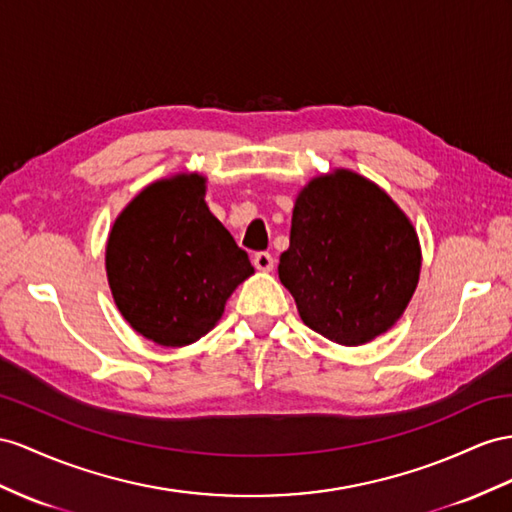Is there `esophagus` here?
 <instances>
[{
	"label": "esophagus",
	"mask_w": 512,
	"mask_h": 512,
	"mask_svg": "<svg viewBox=\"0 0 512 512\" xmlns=\"http://www.w3.org/2000/svg\"><path fill=\"white\" fill-rule=\"evenodd\" d=\"M253 264H255V268L261 270V272H270V270L274 268V257H272L270 253H257V255L253 257Z\"/></svg>",
	"instance_id": "obj_1"
}]
</instances>
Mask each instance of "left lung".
I'll list each match as a JSON object with an SVG mask.
<instances>
[{
	"label": "left lung",
	"mask_w": 512,
	"mask_h": 512,
	"mask_svg": "<svg viewBox=\"0 0 512 512\" xmlns=\"http://www.w3.org/2000/svg\"><path fill=\"white\" fill-rule=\"evenodd\" d=\"M419 268L411 220L374 181L337 168L296 196L279 279L311 331L342 346L372 342L400 320Z\"/></svg>",
	"instance_id": "left-lung-1"
}]
</instances>
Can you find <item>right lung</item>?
Returning a JSON list of instances; mask_svg holds the SVG:
<instances>
[{"instance_id":"right-lung-1","label":"right lung","mask_w":512,"mask_h":512,"mask_svg":"<svg viewBox=\"0 0 512 512\" xmlns=\"http://www.w3.org/2000/svg\"><path fill=\"white\" fill-rule=\"evenodd\" d=\"M108 283L131 329L160 346H188L214 329L255 272L209 212L205 177L181 173L144 188L114 220Z\"/></svg>"}]
</instances>
